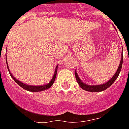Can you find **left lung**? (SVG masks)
<instances>
[{
    "label": "left lung",
    "mask_w": 129,
    "mask_h": 129,
    "mask_svg": "<svg viewBox=\"0 0 129 129\" xmlns=\"http://www.w3.org/2000/svg\"><path fill=\"white\" fill-rule=\"evenodd\" d=\"M122 63H123V54H122V58H121V61L119 63V66L117 70V72L115 73V74L114 75L113 77L109 80L108 81H107L106 83L104 84H102V85H97V86H90V85H88V84H84L82 82L81 79H79V77L77 75V73H76L75 70V77L76 79H77V83L79 84V86L81 87L82 89L85 90L86 91H90V92H101V91H103L104 90L107 89L108 87H110L113 84V82L117 78V77L119 76V74L121 71V69H122Z\"/></svg>",
    "instance_id": "obj_1"
}]
</instances>
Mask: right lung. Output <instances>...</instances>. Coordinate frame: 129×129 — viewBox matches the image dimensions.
Masks as SVG:
<instances>
[{
	"instance_id": "1",
	"label": "right lung",
	"mask_w": 129,
	"mask_h": 129,
	"mask_svg": "<svg viewBox=\"0 0 129 129\" xmlns=\"http://www.w3.org/2000/svg\"><path fill=\"white\" fill-rule=\"evenodd\" d=\"M7 69L9 70V68H8V66H7ZM57 68H58V66H56V69H55V72H54V76L52 80L50 81V82L49 84H46V85H43V86H29V85H27V84H25L23 83H22L21 81H19L18 80H17L14 77V76L10 73V70H9V73H10V75L12 77V79L14 80V81L17 83V84L20 86L21 87H22L23 89L26 90H28V91H31V92H39V91H42V90H44L48 89L49 88H50L52 86V85L53 84L54 81L55 80V78H56V73H57Z\"/></svg>"
}]
</instances>
